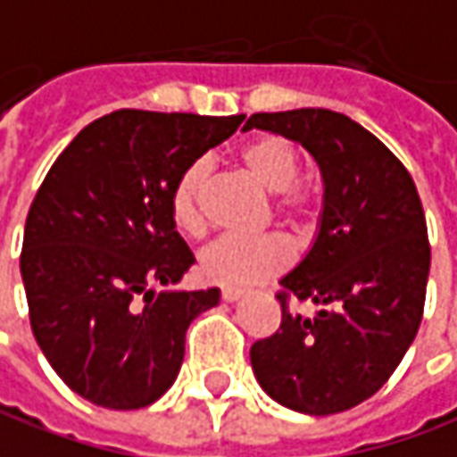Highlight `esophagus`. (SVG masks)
I'll return each mask as SVG.
<instances>
[{
	"label": "esophagus",
	"mask_w": 457,
	"mask_h": 457,
	"mask_svg": "<svg viewBox=\"0 0 457 457\" xmlns=\"http://www.w3.org/2000/svg\"><path fill=\"white\" fill-rule=\"evenodd\" d=\"M242 296H245V292L237 289V287H225V289H222V299L229 302V304H232V302H237V299H242Z\"/></svg>",
	"instance_id": "obj_1"
}]
</instances>
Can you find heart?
I'll return each mask as SVG.
<instances>
[{
	"label": "heart",
	"instance_id": "b5f03b06",
	"mask_svg": "<svg viewBox=\"0 0 457 457\" xmlns=\"http://www.w3.org/2000/svg\"><path fill=\"white\" fill-rule=\"evenodd\" d=\"M239 161L267 193L279 195V210L284 215L295 220L312 215L314 193L312 187L296 180L299 158L287 140L274 136L252 140L239 151ZM207 173H210V162L205 158L190 162L175 180L170 193V215L175 228L187 235H195L203 229L200 195L205 187ZM289 257H292L289 245L277 235H262V237L222 235L200 254V272L215 284L247 287L284 270Z\"/></svg>",
	"mask_w": 457,
	"mask_h": 457
}]
</instances>
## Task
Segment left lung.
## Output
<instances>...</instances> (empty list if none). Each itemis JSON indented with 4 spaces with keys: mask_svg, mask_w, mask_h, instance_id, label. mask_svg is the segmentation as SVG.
Returning a JSON list of instances; mask_svg holds the SVG:
<instances>
[{
    "mask_svg": "<svg viewBox=\"0 0 457 457\" xmlns=\"http://www.w3.org/2000/svg\"><path fill=\"white\" fill-rule=\"evenodd\" d=\"M252 129L299 143L324 185L317 235L279 279L282 324L252 344V371L284 408L341 413L371 398L416 339L430 272L423 205L403 162L344 113H254ZM287 294L318 312L289 315Z\"/></svg>",
    "mask_w": 457,
    "mask_h": 457,
    "instance_id": "8db88e82",
    "label": "left lung"
}]
</instances>
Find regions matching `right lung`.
I'll use <instances>...</instances> for the list:
<instances>
[{"label": "right lung", "mask_w": 457, "mask_h": 457, "mask_svg": "<svg viewBox=\"0 0 457 457\" xmlns=\"http://www.w3.org/2000/svg\"><path fill=\"white\" fill-rule=\"evenodd\" d=\"M245 116L116 111L51 165L29 210L21 279L37 344L96 406L155 403L183 366L185 331L220 289H175L195 264L170 193Z\"/></svg>", "instance_id": "1"}]
</instances>
